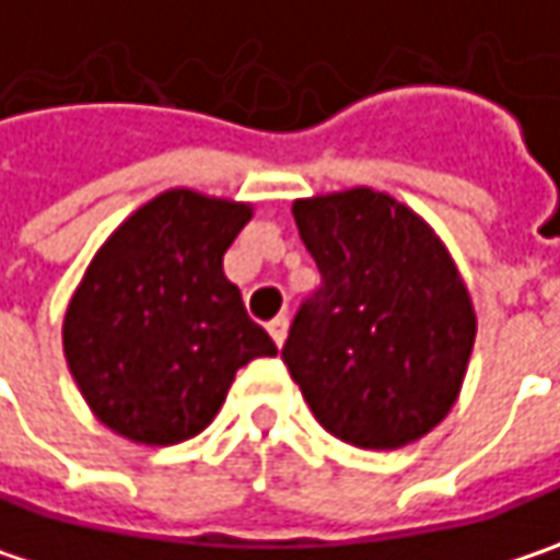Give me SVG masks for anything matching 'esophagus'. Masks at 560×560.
Here are the masks:
<instances>
[{"mask_svg": "<svg viewBox=\"0 0 560 560\" xmlns=\"http://www.w3.org/2000/svg\"><path fill=\"white\" fill-rule=\"evenodd\" d=\"M287 328H290V318H287V315H277L273 322H267V331H270V338H273L277 347L287 340Z\"/></svg>", "mask_w": 560, "mask_h": 560, "instance_id": "34e87169", "label": "esophagus"}]
</instances>
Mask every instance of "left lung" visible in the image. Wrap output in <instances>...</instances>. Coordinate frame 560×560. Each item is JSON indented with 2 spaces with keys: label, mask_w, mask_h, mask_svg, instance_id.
Returning <instances> with one entry per match:
<instances>
[{
  "label": "left lung",
  "mask_w": 560,
  "mask_h": 560,
  "mask_svg": "<svg viewBox=\"0 0 560 560\" xmlns=\"http://www.w3.org/2000/svg\"><path fill=\"white\" fill-rule=\"evenodd\" d=\"M322 273L280 350L315 420L360 450L430 433L459 395L475 308L440 238L388 194L296 200Z\"/></svg>",
  "instance_id": "8db88e82"
}]
</instances>
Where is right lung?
<instances>
[{"label": "right lung", "mask_w": 560, "mask_h": 560, "mask_svg": "<svg viewBox=\"0 0 560 560\" xmlns=\"http://www.w3.org/2000/svg\"><path fill=\"white\" fill-rule=\"evenodd\" d=\"M248 220L245 203L168 190L92 260L62 347L79 392L114 433L149 446L190 440L217 418L235 373L277 353L222 273Z\"/></svg>", "instance_id": "obj_1"}]
</instances>
